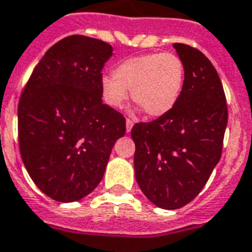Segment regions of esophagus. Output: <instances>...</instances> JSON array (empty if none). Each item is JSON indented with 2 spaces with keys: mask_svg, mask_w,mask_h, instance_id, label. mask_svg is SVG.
Instances as JSON below:
<instances>
[{
  "mask_svg": "<svg viewBox=\"0 0 252 252\" xmlns=\"http://www.w3.org/2000/svg\"><path fill=\"white\" fill-rule=\"evenodd\" d=\"M133 126H134V122L130 119H126V133H130V130H132Z\"/></svg>",
  "mask_w": 252,
  "mask_h": 252,
  "instance_id": "1",
  "label": "esophagus"
}]
</instances>
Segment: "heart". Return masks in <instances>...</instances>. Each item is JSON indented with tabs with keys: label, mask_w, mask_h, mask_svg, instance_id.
<instances>
[{
	"label": "heart",
	"mask_w": 252,
	"mask_h": 252,
	"mask_svg": "<svg viewBox=\"0 0 252 252\" xmlns=\"http://www.w3.org/2000/svg\"><path fill=\"white\" fill-rule=\"evenodd\" d=\"M184 74L183 62L172 53L129 57L115 65L113 76H102V97L109 106L119 109L128 99V90H132V99L147 115L162 117L178 102Z\"/></svg>",
	"instance_id": "b5f03b06"
}]
</instances>
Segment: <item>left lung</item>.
<instances>
[{
  "mask_svg": "<svg viewBox=\"0 0 252 252\" xmlns=\"http://www.w3.org/2000/svg\"><path fill=\"white\" fill-rule=\"evenodd\" d=\"M185 69L172 110L132 129L135 180L150 202L179 209L202 191L222 155L228 111L217 71L200 50L175 43Z\"/></svg>",
  "mask_w": 252,
  "mask_h": 252,
  "instance_id": "1",
  "label": "left lung"
}]
</instances>
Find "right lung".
<instances>
[{"label": "right lung", "mask_w": 252, "mask_h": 252, "mask_svg": "<svg viewBox=\"0 0 252 252\" xmlns=\"http://www.w3.org/2000/svg\"><path fill=\"white\" fill-rule=\"evenodd\" d=\"M113 47L71 35L48 49L17 110L23 162L35 185L61 203L81 200L102 180L126 119L102 104L101 78Z\"/></svg>", "instance_id": "add662e5"}]
</instances>
